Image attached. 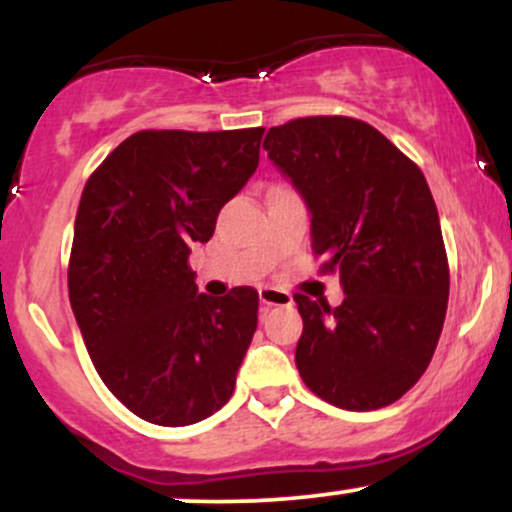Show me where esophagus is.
<instances>
[{
  "instance_id": "34e87169",
  "label": "esophagus",
  "mask_w": 512,
  "mask_h": 512,
  "mask_svg": "<svg viewBox=\"0 0 512 512\" xmlns=\"http://www.w3.org/2000/svg\"><path fill=\"white\" fill-rule=\"evenodd\" d=\"M260 303L267 305V308H272V305H291L293 298L291 293L272 289V286H264V289H260Z\"/></svg>"
}]
</instances>
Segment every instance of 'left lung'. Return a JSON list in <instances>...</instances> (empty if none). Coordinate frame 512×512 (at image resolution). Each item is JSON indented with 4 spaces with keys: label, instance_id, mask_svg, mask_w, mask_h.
<instances>
[{
    "label": "left lung",
    "instance_id": "8db88e82",
    "mask_svg": "<svg viewBox=\"0 0 512 512\" xmlns=\"http://www.w3.org/2000/svg\"><path fill=\"white\" fill-rule=\"evenodd\" d=\"M264 149L313 214L322 272H339L344 286L337 308L293 296L303 383L339 409L397 402L431 363L448 310V255L424 173L378 129L344 115L272 127Z\"/></svg>",
    "mask_w": 512,
    "mask_h": 512
}]
</instances>
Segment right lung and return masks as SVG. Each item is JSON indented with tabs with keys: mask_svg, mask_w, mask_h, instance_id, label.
<instances>
[{
	"mask_svg": "<svg viewBox=\"0 0 512 512\" xmlns=\"http://www.w3.org/2000/svg\"><path fill=\"white\" fill-rule=\"evenodd\" d=\"M262 134L142 129L81 192L69 303L105 387L149 424H197L233 395L260 296L197 293L187 260L255 173Z\"/></svg>",
	"mask_w": 512,
	"mask_h": 512,
	"instance_id": "1",
	"label": "right lung"
}]
</instances>
